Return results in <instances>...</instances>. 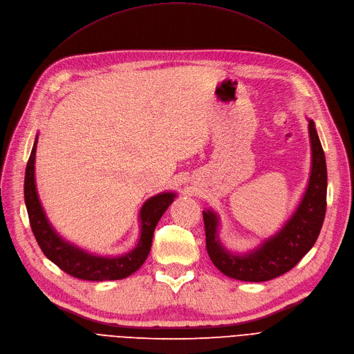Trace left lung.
<instances>
[{"label": "left lung", "mask_w": 354, "mask_h": 354, "mask_svg": "<svg viewBox=\"0 0 354 354\" xmlns=\"http://www.w3.org/2000/svg\"><path fill=\"white\" fill-rule=\"evenodd\" d=\"M308 129L313 151L308 187L294 216L274 238L248 255H233L217 239V216L210 210L203 212L207 254L225 275L246 282L274 279L288 272L314 246L327 209V167L313 121Z\"/></svg>", "instance_id": "8db88e82"}]
</instances>
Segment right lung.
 I'll use <instances>...</instances> for the list:
<instances>
[{"mask_svg":"<svg viewBox=\"0 0 354 354\" xmlns=\"http://www.w3.org/2000/svg\"><path fill=\"white\" fill-rule=\"evenodd\" d=\"M37 138L32 145L31 154L26 168L24 177V200L28 213V221L32 234L43 250V254L56 263L62 271L75 278L85 281H112L122 279L133 274L145 262L151 243H153L154 230L164 214V212L173 203L174 193L157 194L147 200L140 217H141V238L133 249L125 257L120 258H100L86 254L85 250L75 248L59 238L56 232L48 225L40 200L36 192L35 183V158H36Z\"/></svg>","mask_w":354,"mask_h":354,"instance_id":"right-lung-1","label":"right lung"}]
</instances>
